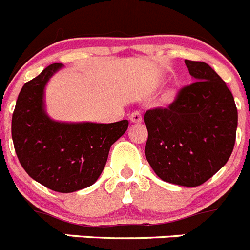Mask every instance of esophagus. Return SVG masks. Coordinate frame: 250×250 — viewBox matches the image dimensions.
I'll list each match as a JSON object with an SVG mask.
<instances>
[{
	"label": "esophagus",
	"mask_w": 250,
	"mask_h": 250,
	"mask_svg": "<svg viewBox=\"0 0 250 250\" xmlns=\"http://www.w3.org/2000/svg\"><path fill=\"white\" fill-rule=\"evenodd\" d=\"M129 120H130V122H133V123H141L143 118H142L141 112L134 111L129 114Z\"/></svg>",
	"instance_id": "34e87169"
}]
</instances>
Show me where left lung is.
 Segmentation results:
<instances>
[{"label":"left lung","mask_w":250,"mask_h":250,"mask_svg":"<svg viewBox=\"0 0 250 250\" xmlns=\"http://www.w3.org/2000/svg\"><path fill=\"white\" fill-rule=\"evenodd\" d=\"M185 64L195 83L181 88L169 107L144 113L148 129L144 153L162 180L195 188L229 159L238 112L232 92L208 64L191 60Z\"/></svg>","instance_id":"left-lung-1"}]
</instances>
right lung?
I'll return each instance as SVG.
<instances>
[{
  "instance_id": "right-lung-1",
  "label": "right lung",
  "mask_w": 250,
  "mask_h": 250,
  "mask_svg": "<svg viewBox=\"0 0 250 250\" xmlns=\"http://www.w3.org/2000/svg\"><path fill=\"white\" fill-rule=\"evenodd\" d=\"M62 66L49 65L21 90L12 116L16 154L30 178L53 191L74 192L100 178L112 144L125 134L128 121L65 123L44 109V88Z\"/></svg>"
}]
</instances>
